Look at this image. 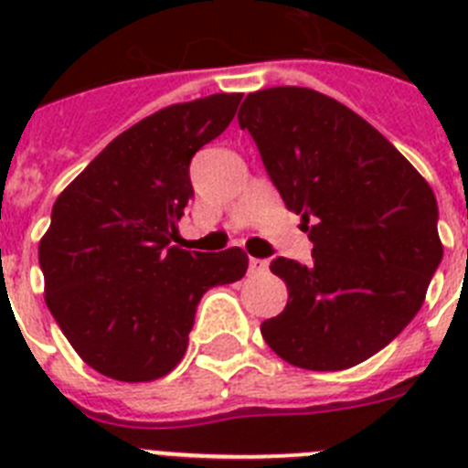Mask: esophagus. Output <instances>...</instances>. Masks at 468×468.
I'll return each instance as SVG.
<instances>
[{
	"label": "esophagus",
	"instance_id": "obj_1",
	"mask_svg": "<svg viewBox=\"0 0 468 468\" xmlns=\"http://www.w3.org/2000/svg\"><path fill=\"white\" fill-rule=\"evenodd\" d=\"M267 270H270V262H267V260H260V258L248 260V271H250V274H258V271H267Z\"/></svg>",
	"mask_w": 468,
	"mask_h": 468
}]
</instances>
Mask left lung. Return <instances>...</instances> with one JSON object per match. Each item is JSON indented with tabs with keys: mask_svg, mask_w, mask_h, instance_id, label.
Here are the masks:
<instances>
[{
	"mask_svg": "<svg viewBox=\"0 0 468 468\" xmlns=\"http://www.w3.org/2000/svg\"><path fill=\"white\" fill-rule=\"evenodd\" d=\"M239 126L314 243L309 264L271 262L288 304L260 325L264 342L307 370L375 356L420 312L443 260L433 189L378 128L318 90L250 93Z\"/></svg>",
	"mask_w": 468,
	"mask_h": 468,
	"instance_id": "obj_1",
	"label": "left lung"
}]
</instances>
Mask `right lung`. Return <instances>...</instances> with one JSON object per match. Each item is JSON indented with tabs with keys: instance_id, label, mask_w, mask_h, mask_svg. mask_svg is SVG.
Segmentation results:
<instances>
[{
	"instance_id": "1",
	"label": "right lung",
	"mask_w": 468,
	"mask_h": 468,
	"mask_svg": "<svg viewBox=\"0 0 468 468\" xmlns=\"http://www.w3.org/2000/svg\"><path fill=\"white\" fill-rule=\"evenodd\" d=\"M241 93L164 107L112 140L56 198L39 243L47 307L74 351L119 382L168 375L198 302L248 270L241 248L173 246L194 197L189 164L229 126Z\"/></svg>"
}]
</instances>
